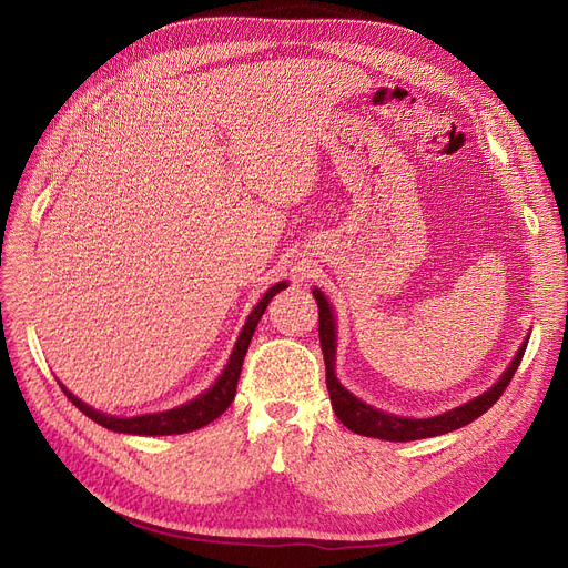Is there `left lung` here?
<instances>
[{
  "instance_id": "left-lung-1",
  "label": "left lung",
  "mask_w": 568,
  "mask_h": 568,
  "mask_svg": "<svg viewBox=\"0 0 568 568\" xmlns=\"http://www.w3.org/2000/svg\"><path fill=\"white\" fill-rule=\"evenodd\" d=\"M313 294H315V301H317V307H320V346H322V353H324V367H326V390H329L332 407L336 412V417L341 419V424L348 426L351 432H355L359 436L407 443V440L443 436L448 432H455V428L467 426L469 422L478 419L480 415H484V412H488L497 400H500V395L509 386L514 372H517V367L521 363L526 343H528V338L521 343L517 357L511 359V365L500 376V382L490 386L486 393H480L478 398L464 403L455 409L443 412V415L428 417V419L386 415V412L376 409V407L363 403L359 398H355V395L343 388L341 382L336 379V372H334V365H336V320H334V313H332V305H329V301H326L322 291L313 288Z\"/></svg>"
}]
</instances>
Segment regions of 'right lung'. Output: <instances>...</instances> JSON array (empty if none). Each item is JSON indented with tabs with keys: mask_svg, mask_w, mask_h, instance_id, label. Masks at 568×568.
Here are the masks:
<instances>
[{
	"mask_svg": "<svg viewBox=\"0 0 568 568\" xmlns=\"http://www.w3.org/2000/svg\"><path fill=\"white\" fill-rule=\"evenodd\" d=\"M282 288H286V282L274 284L272 288H267V294L257 303L246 324L242 334H239L236 343H234V351L230 355V363L227 367L222 369V374L217 376V382L201 393L199 398L189 400L175 409H168V412H156V415H140V417H111L104 415V412H99L90 405H84L82 400H78L71 390H65V386L61 384L63 393L68 395V400H71L82 415H88L92 422H97L99 426L109 428V432H118V434H136V436H170V434H189V432H196V428L211 424L213 419H217L222 412H225L232 400H234V393H236V382H239V374H242V365H244V357L248 351V343L253 338V332L257 322H261L263 313L267 303L280 294Z\"/></svg>",
	"mask_w": 568,
	"mask_h": 568,
	"instance_id": "obj_1",
	"label": "right lung"
}]
</instances>
